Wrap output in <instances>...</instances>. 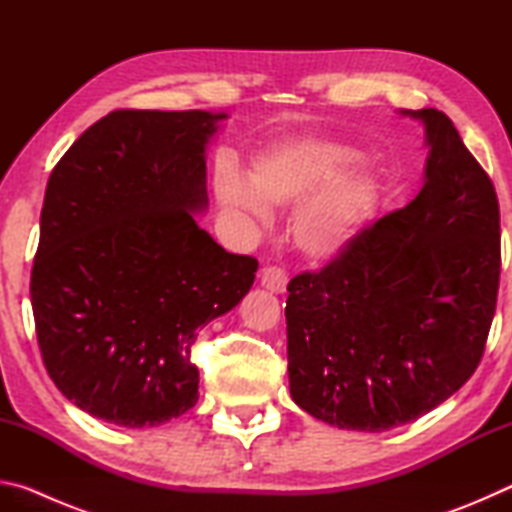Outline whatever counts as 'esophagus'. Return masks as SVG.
I'll use <instances>...</instances> for the list:
<instances>
[{"instance_id":"esophagus-1","label":"esophagus","mask_w":512,"mask_h":512,"mask_svg":"<svg viewBox=\"0 0 512 512\" xmlns=\"http://www.w3.org/2000/svg\"><path fill=\"white\" fill-rule=\"evenodd\" d=\"M262 287L271 293H284V289H287V273L280 266H266L262 271Z\"/></svg>"}]
</instances>
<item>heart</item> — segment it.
I'll use <instances>...</instances> for the list:
<instances>
[{
    "instance_id": "obj_1",
    "label": "heart",
    "mask_w": 512,
    "mask_h": 512,
    "mask_svg": "<svg viewBox=\"0 0 512 512\" xmlns=\"http://www.w3.org/2000/svg\"><path fill=\"white\" fill-rule=\"evenodd\" d=\"M359 155L320 137L293 135L255 155L246 180L232 167L214 176L225 210L253 225L268 221V207H296L291 239L302 255L318 262L339 257L366 225L375 207V185L352 176Z\"/></svg>"
}]
</instances>
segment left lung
<instances>
[{"mask_svg":"<svg viewBox=\"0 0 512 512\" xmlns=\"http://www.w3.org/2000/svg\"><path fill=\"white\" fill-rule=\"evenodd\" d=\"M404 115L427 133L420 194L287 287L291 397L339 429L388 431L443 404L481 363L497 309L495 185L445 112Z\"/></svg>","mask_w":512,"mask_h":512,"instance_id":"1","label":"left lung"}]
</instances>
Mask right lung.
Here are the masks:
<instances>
[{"label":"right lung","instance_id":"obj_1","mask_svg":"<svg viewBox=\"0 0 512 512\" xmlns=\"http://www.w3.org/2000/svg\"><path fill=\"white\" fill-rule=\"evenodd\" d=\"M225 115L115 110L51 171L31 271L42 361L79 409L158 427L198 402V329L253 287L257 259L221 248L205 144Z\"/></svg>","mask_w":512,"mask_h":512}]
</instances>
